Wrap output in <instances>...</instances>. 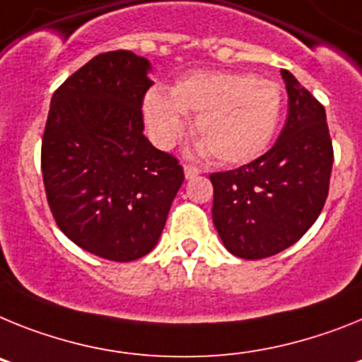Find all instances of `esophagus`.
<instances>
[{
	"label": "esophagus",
	"instance_id": "obj_1",
	"mask_svg": "<svg viewBox=\"0 0 362 362\" xmlns=\"http://www.w3.org/2000/svg\"><path fill=\"white\" fill-rule=\"evenodd\" d=\"M184 173H185V178H187V180H191V178L199 177L200 169L194 168V165H189V163H184Z\"/></svg>",
	"mask_w": 362,
	"mask_h": 362
}]
</instances>
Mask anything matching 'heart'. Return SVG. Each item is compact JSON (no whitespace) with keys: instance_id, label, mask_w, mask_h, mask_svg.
<instances>
[{"instance_id":"obj_1","label":"heart","mask_w":362,"mask_h":362,"mask_svg":"<svg viewBox=\"0 0 362 362\" xmlns=\"http://www.w3.org/2000/svg\"><path fill=\"white\" fill-rule=\"evenodd\" d=\"M282 96L269 80L224 71L180 78L169 96L151 90L144 116L153 142L169 147L184 131V115L194 117L193 133L215 160L229 165L255 160L268 147L281 116Z\"/></svg>"}]
</instances>
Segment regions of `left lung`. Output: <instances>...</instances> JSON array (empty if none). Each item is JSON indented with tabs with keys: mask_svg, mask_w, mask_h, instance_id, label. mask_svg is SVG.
<instances>
[{
	"mask_svg": "<svg viewBox=\"0 0 362 362\" xmlns=\"http://www.w3.org/2000/svg\"><path fill=\"white\" fill-rule=\"evenodd\" d=\"M288 118L275 146L253 162L209 175L213 224L226 250L266 259L306 233L325 207L333 147L325 107L282 69Z\"/></svg>",
	"mask_w": 362,
	"mask_h": 362,
	"instance_id": "1",
	"label": "left lung"
}]
</instances>
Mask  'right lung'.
<instances>
[{"mask_svg": "<svg viewBox=\"0 0 362 362\" xmlns=\"http://www.w3.org/2000/svg\"><path fill=\"white\" fill-rule=\"evenodd\" d=\"M149 59L94 56L56 89L42 142L47 202L81 250L115 262L156 246L184 169L144 136Z\"/></svg>", "mask_w": 362, "mask_h": 362, "instance_id": "add662e5", "label": "right lung"}]
</instances>
